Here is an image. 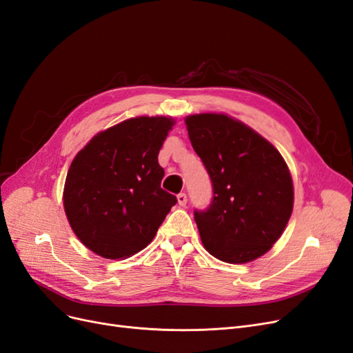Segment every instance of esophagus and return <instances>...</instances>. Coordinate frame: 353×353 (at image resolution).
I'll return each mask as SVG.
<instances>
[{
	"instance_id": "34e87169",
	"label": "esophagus",
	"mask_w": 353,
	"mask_h": 353,
	"mask_svg": "<svg viewBox=\"0 0 353 353\" xmlns=\"http://www.w3.org/2000/svg\"><path fill=\"white\" fill-rule=\"evenodd\" d=\"M176 199H178V205L179 206H185L187 205V194L185 193H179Z\"/></svg>"
}]
</instances>
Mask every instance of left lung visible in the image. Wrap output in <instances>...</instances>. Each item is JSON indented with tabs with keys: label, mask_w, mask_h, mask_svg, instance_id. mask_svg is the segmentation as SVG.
Instances as JSON below:
<instances>
[{
	"label": "left lung",
	"mask_w": 353,
	"mask_h": 353,
	"mask_svg": "<svg viewBox=\"0 0 353 353\" xmlns=\"http://www.w3.org/2000/svg\"><path fill=\"white\" fill-rule=\"evenodd\" d=\"M185 125L213 188L209 208L194 210L201 243L219 261H254L292 216L290 170L270 141L227 114H191Z\"/></svg>",
	"instance_id": "left-lung-1"
}]
</instances>
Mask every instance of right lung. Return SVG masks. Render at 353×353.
Listing matches in <instances>:
<instances>
[{
    "instance_id": "add662e5",
    "label": "right lung",
    "mask_w": 353,
    "mask_h": 353,
    "mask_svg": "<svg viewBox=\"0 0 353 353\" xmlns=\"http://www.w3.org/2000/svg\"><path fill=\"white\" fill-rule=\"evenodd\" d=\"M172 117L140 116L99 132L74 156L63 205L77 237L105 259L147 248L176 197L160 187L159 152Z\"/></svg>"
}]
</instances>
